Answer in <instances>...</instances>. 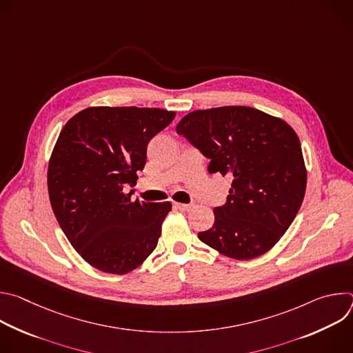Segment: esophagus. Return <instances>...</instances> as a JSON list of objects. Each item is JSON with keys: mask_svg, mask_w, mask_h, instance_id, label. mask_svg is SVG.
<instances>
[{"mask_svg": "<svg viewBox=\"0 0 353 353\" xmlns=\"http://www.w3.org/2000/svg\"><path fill=\"white\" fill-rule=\"evenodd\" d=\"M174 207L177 208V210H180V211H190V210H192V204H181V203H174Z\"/></svg>", "mask_w": 353, "mask_h": 353, "instance_id": "obj_1", "label": "esophagus"}]
</instances>
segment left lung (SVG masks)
Listing matches in <instances>:
<instances>
[{
  "label": "left lung",
  "instance_id": "1",
  "mask_svg": "<svg viewBox=\"0 0 353 353\" xmlns=\"http://www.w3.org/2000/svg\"><path fill=\"white\" fill-rule=\"evenodd\" d=\"M176 131L210 159V173L232 179L212 228L198 239L236 260L267 253L305 198L306 168L293 128L253 108L225 106L188 113Z\"/></svg>",
  "mask_w": 353,
  "mask_h": 353
}]
</instances>
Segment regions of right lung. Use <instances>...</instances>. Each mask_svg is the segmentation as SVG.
<instances>
[{
    "label": "right lung",
    "mask_w": 353,
    "mask_h": 353,
    "mask_svg": "<svg viewBox=\"0 0 353 353\" xmlns=\"http://www.w3.org/2000/svg\"><path fill=\"white\" fill-rule=\"evenodd\" d=\"M174 112L148 108H89L61 130L48 163L54 215L78 254L92 267L123 275L157 248L170 203L132 201L149 141Z\"/></svg>",
    "instance_id": "obj_1"
}]
</instances>
